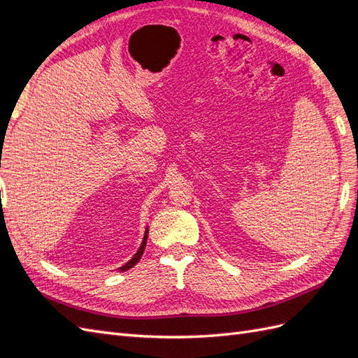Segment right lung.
Instances as JSON below:
<instances>
[{
    "mask_svg": "<svg viewBox=\"0 0 358 358\" xmlns=\"http://www.w3.org/2000/svg\"><path fill=\"white\" fill-rule=\"evenodd\" d=\"M146 241H148V229H146V231H145V237H143V242H142V245H140V248H138V251L134 254V257L129 259V262L127 263V264H124L122 267H119V270H121V272H125V270H128V268H131L133 266H136L137 263H138V259L142 258V255H143V251H145V248H146Z\"/></svg>",
    "mask_w": 358,
    "mask_h": 358,
    "instance_id": "add662e5",
    "label": "right lung"
}]
</instances>
